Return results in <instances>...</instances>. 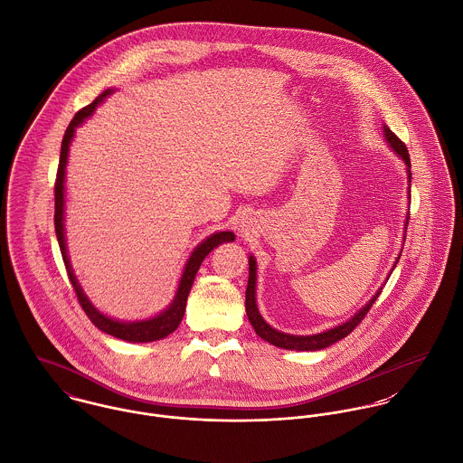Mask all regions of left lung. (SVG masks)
Listing matches in <instances>:
<instances>
[{
  "label": "left lung",
  "mask_w": 463,
  "mask_h": 463,
  "mask_svg": "<svg viewBox=\"0 0 463 463\" xmlns=\"http://www.w3.org/2000/svg\"><path fill=\"white\" fill-rule=\"evenodd\" d=\"M383 132H384V137L388 141V145L392 146V150L402 157V161L406 163V172H408V183L411 181V174H410V168H411V163H410V154H408V148L406 145L384 125L383 127ZM406 225H408V220H406ZM401 258V256H399ZM397 258V260H399ZM397 265V261H395ZM393 265V269H395ZM381 289L370 298L369 302L354 315L351 317L347 322L333 327V329H327L324 333H318V335H309V336H297V335H288V333H280L278 329L270 327L263 317L260 315L258 311V304H256V260L254 256L249 258V284H247V293H245V307H247V317L256 331L258 336H261L265 342L280 347V349H288V351H320V349H326L329 345H333L335 342L345 338L347 335H351L356 326L365 318V315L369 313L372 304L375 302V298L379 297Z\"/></svg>",
  "instance_id": "left-lung-1"
}]
</instances>
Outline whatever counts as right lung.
Here are the masks:
<instances>
[{
	"label": "right lung",
	"mask_w": 463,
	"mask_h": 463,
	"mask_svg": "<svg viewBox=\"0 0 463 463\" xmlns=\"http://www.w3.org/2000/svg\"><path fill=\"white\" fill-rule=\"evenodd\" d=\"M112 93V90H107L103 93L99 94L93 103L86 105L84 109H80L75 118L71 119L70 127L66 128V134L62 137V146H61V161H59V170H57V179H55V232H57V240H59V247H61V254H62V260H64V265H66V270H68V276H70V282L73 284L75 288V293H77V298L82 306V309L86 311V315L90 317V320L93 322L94 326L114 336V338H119V340H125V342H134V344H145V342H156V340H163L166 338L170 333H174L183 317H184L185 311V300H187V295H189V289L193 286V280L194 276L203 261V258L213 250L216 249L218 245L225 243V241H234V234L231 231H223V232H216V234H211L207 240H203L189 256L187 263H185L184 272H183V278L179 282V288H177V293H175V298L174 302L165 309L161 311L157 317L154 318H148V320H136V322H123V320H114V318H109L105 317L103 313H99L91 300L88 298V295L82 291V286L79 284V280L73 274V269H71V263H70V258H68V249H66V238H64V179H66V165H68V152H70V145H71V139L75 136V128L93 114L96 105H99L103 101L105 96Z\"/></svg>",
	"instance_id": "1"
}]
</instances>
